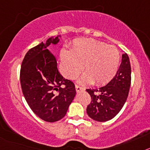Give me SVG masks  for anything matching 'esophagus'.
I'll list each match as a JSON object with an SVG mask.
<instances>
[{
    "mask_svg": "<svg viewBox=\"0 0 150 150\" xmlns=\"http://www.w3.org/2000/svg\"><path fill=\"white\" fill-rule=\"evenodd\" d=\"M75 88H76V91H83V90H84V88H83V87L79 86H78V85H76V86H75Z\"/></svg>",
    "mask_w": 150,
    "mask_h": 150,
    "instance_id": "1",
    "label": "esophagus"
}]
</instances>
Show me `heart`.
I'll use <instances>...</instances> for the list:
<instances>
[{"mask_svg":"<svg viewBox=\"0 0 150 150\" xmlns=\"http://www.w3.org/2000/svg\"><path fill=\"white\" fill-rule=\"evenodd\" d=\"M62 67L66 77L74 79L83 71L82 84L94 83L102 86L114 77L120 62L116 47L93 39H79L74 42L71 54H62Z\"/></svg>","mask_w":150,"mask_h":150,"instance_id":"heart-1","label":"heart"}]
</instances>
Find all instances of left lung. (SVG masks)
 Listing matches in <instances>:
<instances>
[{
    "instance_id": "left-lung-1",
    "label": "left lung",
    "mask_w": 150,
    "mask_h": 150,
    "mask_svg": "<svg viewBox=\"0 0 150 150\" xmlns=\"http://www.w3.org/2000/svg\"><path fill=\"white\" fill-rule=\"evenodd\" d=\"M132 71L128 55L122 54L120 68L108 84L95 89H86L91 103L86 108L87 114L98 122L112 120L120 112L128 98Z\"/></svg>"
}]
</instances>
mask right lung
<instances>
[{
  "label": "right lung",
  "mask_w": 150,
  "mask_h": 150,
  "mask_svg": "<svg viewBox=\"0 0 150 150\" xmlns=\"http://www.w3.org/2000/svg\"><path fill=\"white\" fill-rule=\"evenodd\" d=\"M59 41V36L50 38L29 50L20 71L21 86L28 104L38 117L49 122L62 120L76 95L74 83L61 75L55 56L47 50Z\"/></svg>",
  "instance_id": "1"
}]
</instances>
